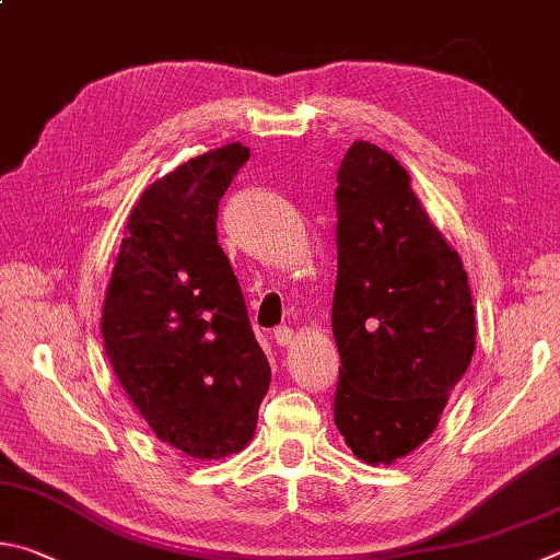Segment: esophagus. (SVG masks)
I'll list each match as a JSON object with an SVG mask.
<instances>
[{
    "instance_id": "obj_1",
    "label": "esophagus",
    "mask_w": 560,
    "mask_h": 560,
    "mask_svg": "<svg viewBox=\"0 0 560 560\" xmlns=\"http://www.w3.org/2000/svg\"><path fill=\"white\" fill-rule=\"evenodd\" d=\"M291 340H293V330L287 328V325H279V328L273 330V342L281 345V348H289Z\"/></svg>"
}]
</instances>
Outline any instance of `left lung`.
Wrapping results in <instances>:
<instances>
[{"label":"left lung","instance_id":"1","mask_svg":"<svg viewBox=\"0 0 560 560\" xmlns=\"http://www.w3.org/2000/svg\"><path fill=\"white\" fill-rule=\"evenodd\" d=\"M335 210V425L360 460L392 465L435 431L470 364V287L406 168L377 144L348 149Z\"/></svg>","mask_w":560,"mask_h":560}]
</instances>
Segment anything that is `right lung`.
<instances>
[{
	"instance_id": "right-lung-1",
	"label": "right lung",
	"mask_w": 560,
	"mask_h": 560,
	"mask_svg": "<svg viewBox=\"0 0 560 560\" xmlns=\"http://www.w3.org/2000/svg\"><path fill=\"white\" fill-rule=\"evenodd\" d=\"M249 149L228 144L141 192L105 293V352L149 429L198 460L240 453L271 368L218 245V206Z\"/></svg>"
}]
</instances>
